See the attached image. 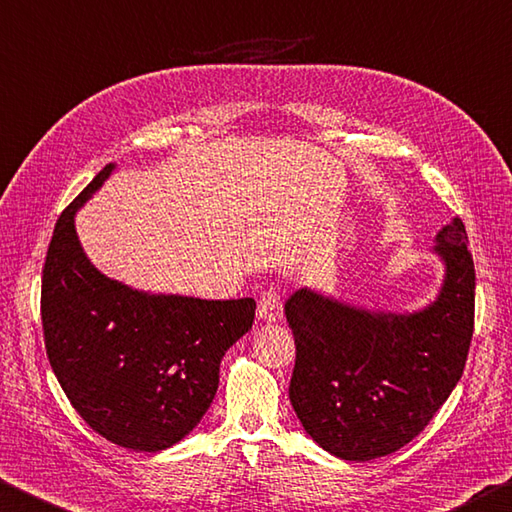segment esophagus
Returning <instances> with one entry per match:
<instances>
[{
  "label": "esophagus",
  "mask_w": 512,
  "mask_h": 512,
  "mask_svg": "<svg viewBox=\"0 0 512 512\" xmlns=\"http://www.w3.org/2000/svg\"><path fill=\"white\" fill-rule=\"evenodd\" d=\"M256 315L265 324H276L283 317V303L281 297L276 294L274 290H267L261 294V299H258V310Z\"/></svg>",
  "instance_id": "esophagus-1"
}]
</instances>
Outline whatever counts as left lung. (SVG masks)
Wrapping results in <instances>:
<instances>
[{
    "mask_svg": "<svg viewBox=\"0 0 512 512\" xmlns=\"http://www.w3.org/2000/svg\"><path fill=\"white\" fill-rule=\"evenodd\" d=\"M436 299L414 312L366 308L315 288L285 301L297 344L290 402L306 434L344 461L398 452L461 380L474 326V263L461 218L436 233Z\"/></svg>",
    "mask_w": 512,
    "mask_h": 512,
    "instance_id": "obj_1",
    "label": "left lung"
}]
</instances>
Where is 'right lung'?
<instances>
[{"mask_svg": "<svg viewBox=\"0 0 512 512\" xmlns=\"http://www.w3.org/2000/svg\"><path fill=\"white\" fill-rule=\"evenodd\" d=\"M105 166L62 211L42 270L44 346L62 391L107 441L161 452L211 407L224 353L254 324L256 301L146 292L105 276L76 213L114 173Z\"/></svg>", "mask_w": 512, "mask_h": 512, "instance_id": "add662e5", "label": "right lung"}]
</instances>
